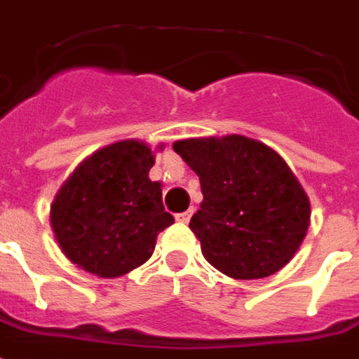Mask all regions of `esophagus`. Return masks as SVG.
<instances>
[{
    "instance_id": "1",
    "label": "esophagus",
    "mask_w": 359,
    "mask_h": 359,
    "mask_svg": "<svg viewBox=\"0 0 359 359\" xmlns=\"http://www.w3.org/2000/svg\"><path fill=\"white\" fill-rule=\"evenodd\" d=\"M191 216H193V210L189 208V210H185V212H180V215H175V220H177V222H182V224H187V222L191 220Z\"/></svg>"
}]
</instances>
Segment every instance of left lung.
<instances>
[{
    "instance_id": "1",
    "label": "left lung",
    "mask_w": 359,
    "mask_h": 359,
    "mask_svg": "<svg viewBox=\"0 0 359 359\" xmlns=\"http://www.w3.org/2000/svg\"><path fill=\"white\" fill-rule=\"evenodd\" d=\"M199 175L203 203L189 228L210 265L238 280L278 273L306 238L311 205L286 160L245 135L175 141Z\"/></svg>"
}]
</instances>
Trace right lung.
<instances>
[{"instance_id": "obj_1", "label": "right lung", "mask_w": 359, "mask_h": 359, "mask_svg": "<svg viewBox=\"0 0 359 359\" xmlns=\"http://www.w3.org/2000/svg\"><path fill=\"white\" fill-rule=\"evenodd\" d=\"M152 166L151 147L126 139L86 156L63 182L50 224L73 265L118 278L151 259L158 233L174 224L162 205V184L149 177Z\"/></svg>"}]
</instances>
